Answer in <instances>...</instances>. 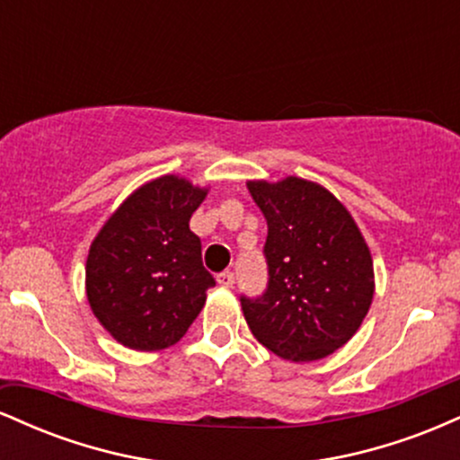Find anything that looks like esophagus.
<instances>
[{
    "instance_id": "34e87169",
    "label": "esophagus",
    "mask_w": 460,
    "mask_h": 460,
    "mask_svg": "<svg viewBox=\"0 0 460 460\" xmlns=\"http://www.w3.org/2000/svg\"><path fill=\"white\" fill-rule=\"evenodd\" d=\"M216 281H218V285H223V288H234L235 274L231 270H225V272L216 274Z\"/></svg>"
}]
</instances>
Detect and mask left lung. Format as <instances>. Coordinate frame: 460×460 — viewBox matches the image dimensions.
Returning <instances> with one entry per match:
<instances>
[{"instance_id":"1","label":"left lung","mask_w":460,"mask_h":460,"mask_svg":"<svg viewBox=\"0 0 460 460\" xmlns=\"http://www.w3.org/2000/svg\"><path fill=\"white\" fill-rule=\"evenodd\" d=\"M248 192L268 223V285L260 296H240L248 329L288 361L329 357L355 335L372 305L366 240L318 183L248 181Z\"/></svg>"}]
</instances>
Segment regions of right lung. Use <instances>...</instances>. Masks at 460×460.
Segmentation results:
<instances>
[{
  "label": "right lung",
  "instance_id": "add662e5",
  "mask_svg": "<svg viewBox=\"0 0 460 460\" xmlns=\"http://www.w3.org/2000/svg\"><path fill=\"white\" fill-rule=\"evenodd\" d=\"M205 190L166 175L145 183L94 237L86 294L110 335L134 350L177 344L205 305V270L190 218Z\"/></svg>",
  "mask_w": 460,
  "mask_h": 460
}]
</instances>
